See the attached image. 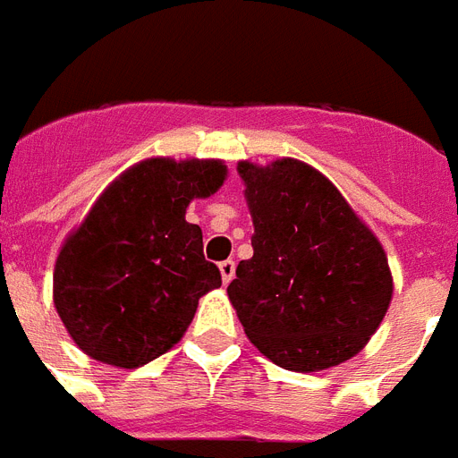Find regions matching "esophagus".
Segmentation results:
<instances>
[{"label":"esophagus","mask_w":458,"mask_h":458,"mask_svg":"<svg viewBox=\"0 0 458 458\" xmlns=\"http://www.w3.org/2000/svg\"><path fill=\"white\" fill-rule=\"evenodd\" d=\"M219 274H222V281L229 284L233 279V274H236V262L233 259H225V262H219Z\"/></svg>","instance_id":"34e87169"}]
</instances>
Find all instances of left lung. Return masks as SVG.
<instances>
[{
	"label": "left lung",
	"mask_w": 458,
	"mask_h": 458,
	"mask_svg": "<svg viewBox=\"0 0 458 458\" xmlns=\"http://www.w3.org/2000/svg\"><path fill=\"white\" fill-rule=\"evenodd\" d=\"M252 258L226 295L250 343L288 371L352 360L386 317L393 274L376 233L319 170L302 160H241Z\"/></svg>",
	"instance_id": "1"
}]
</instances>
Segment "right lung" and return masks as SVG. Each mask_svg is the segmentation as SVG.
Masks as SVG:
<instances>
[{"instance_id": "right-lung-1", "label": "right lung", "mask_w": 458, "mask_h": 458, "mask_svg": "<svg viewBox=\"0 0 458 458\" xmlns=\"http://www.w3.org/2000/svg\"><path fill=\"white\" fill-rule=\"evenodd\" d=\"M225 179L222 160L146 158L94 200L54 267V307L84 354L137 369L182 340L199 300L222 286L186 208Z\"/></svg>"}]
</instances>
